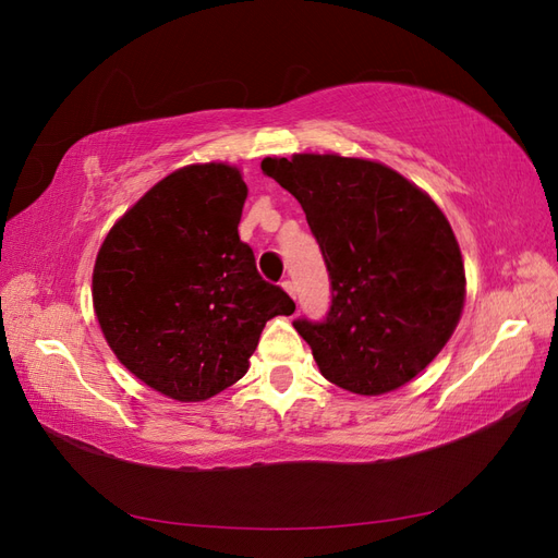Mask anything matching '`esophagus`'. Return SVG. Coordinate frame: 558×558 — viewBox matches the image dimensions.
I'll return each instance as SVG.
<instances>
[{"label": "esophagus", "mask_w": 558, "mask_h": 558, "mask_svg": "<svg viewBox=\"0 0 558 558\" xmlns=\"http://www.w3.org/2000/svg\"><path fill=\"white\" fill-rule=\"evenodd\" d=\"M281 289H283L286 293H289V295L295 300V283H293L291 279H283V281H281Z\"/></svg>", "instance_id": "obj_1"}]
</instances>
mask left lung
Returning <instances> with one entry per match:
<instances>
[{"label": "left lung", "mask_w": 558, "mask_h": 558, "mask_svg": "<svg viewBox=\"0 0 558 558\" xmlns=\"http://www.w3.org/2000/svg\"><path fill=\"white\" fill-rule=\"evenodd\" d=\"M263 172L305 209L330 277L324 320H293L328 381L359 396L404 386L461 318L459 242L435 202L391 167L298 154Z\"/></svg>", "instance_id": "obj_1"}]
</instances>
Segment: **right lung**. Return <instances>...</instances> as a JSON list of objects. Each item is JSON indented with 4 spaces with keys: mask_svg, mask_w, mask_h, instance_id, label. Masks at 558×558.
Wrapping results in <instances>:
<instances>
[{
    "mask_svg": "<svg viewBox=\"0 0 558 558\" xmlns=\"http://www.w3.org/2000/svg\"><path fill=\"white\" fill-rule=\"evenodd\" d=\"M238 167L191 165L158 181L97 253L93 305L130 373L181 402L242 379L265 324L295 302L265 281L240 240Z\"/></svg>",
    "mask_w": 558,
    "mask_h": 558,
    "instance_id": "1",
    "label": "right lung"
}]
</instances>
